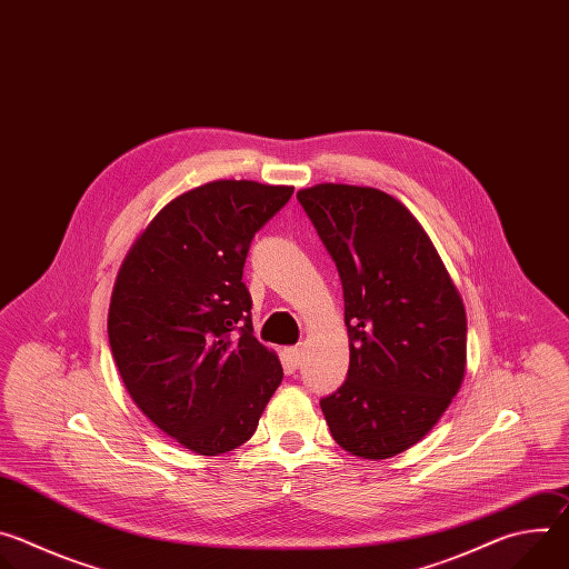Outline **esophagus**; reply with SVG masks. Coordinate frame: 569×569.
<instances>
[{
    "label": "esophagus",
    "instance_id": "esophagus-1",
    "mask_svg": "<svg viewBox=\"0 0 569 569\" xmlns=\"http://www.w3.org/2000/svg\"><path fill=\"white\" fill-rule=\"evenodd\" d=\"M286 365H288V369H297L301 365V349L299 347L286 349Z\"/></svg>",
    "mask_w": 569,
    "mask_h": 569
}]
</instances>
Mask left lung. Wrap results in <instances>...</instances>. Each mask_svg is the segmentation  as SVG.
<instances>
[{
  "instance_id": "left-lung-1",
  "label": "left lung",
  "mask_w": 569,
  "mask_h": 569,
  "mask_svg": "<svg viewBox=\"0 0 569 569\" xmlns=\"http://www.w3.org/2000/svg\"><path fill=\"white\" fill-rule=\"evenodd\" d=\"M345 295L347 380L319 400L333 439L362 459L421 441L461 387L466 310L417 218L391 196L349 184L297 193Z\"/></svg>"
}]
</instances>
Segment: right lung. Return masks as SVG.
Returning a JSON list of instances; mask_svg holds the SVG:
<instances>
[{"label": "right lung", "mask_w": 569, "mask_h": 569, "mask_svg": "<svg viewBox=\"0 0 569 569\" xmlns=\"http://www.w3.org/2000/svg\"><path fill=\"white\" fill-rule=\"evenodd\" d=\"M292 187L218 180L161 209L128 252L108 338L137 408L198 455H222L259 426L283 369L252 327L242 268L254 233Z\"/></svg>", "instance_id": "obj_1"}]
</instances>
